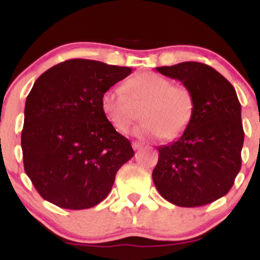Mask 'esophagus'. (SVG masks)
Instances as JSON below:
<instances>
[{"mask_svg":"<svg viewBox=\"0 0 260 260\" xmlns=\"http://www.w3.org/2000/svg\"><path fill=\"white\" fill-rule=\"evenodd\" d=\"M132 147H133L134 150H139V149H142L143 144H142V143H139V142H133Z\"/></svg>","mask_w":260,"mask_h":260,"instance_id":"obj_1","label":"esophagus"}]
</instances>
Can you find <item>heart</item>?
I'll use <instances>...</instances> for the list:
<instances>
[{
    "label": "heart",
    "instance_id": "b5f03b06",
    "mask_svg": "<svg viewBox=\"0 0 260 260\" xmlns=\"http://www.w3.org/2000/svg\"><path fill=\"white\" fill-rule=\"evenodd\" d=\"M124 88L111 86L101 96V110L117 132L127 133L138 118L134 106L142 105L143 122L134 134L145 139L162 136L175 139L183 132L194 115V95L187 86L172 84L165 77L144 72L127 80Z\"/></svg>",
    "mask_w": 260,
    "mask_h": 260
}]
</instances>
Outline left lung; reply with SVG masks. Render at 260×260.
Masks as SVG:
<instances>
[{
  "mask_svg": "<svg viewBox=\"0 0 260 260\" xmlns=\"http://www.w3.org/2000/svg\"><path fill=\"white\" fill-rule=\"evenodd\" d=\"M194 95L192 121L177 140L157 148L153 181L162 198L178 207H201L231 189L241 170L244 132L241 104L231 83L210 66L182 62L156 67Z\"/></svg>",
  "mask_w": 260,
  "mask_h": 260,
  "instance_id": "left-lung-1",
  "label": "left lung"
}]
</instances>
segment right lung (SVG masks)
<instances>
[{
    "label": "right lung",
    "mask_w": 260,
    "mask_h": 260,
    "mask_svg": "<svg viewBox=\"0 0 260 260\" xmlns=\"http://www.w3.org/2000/svg\"><path fill=\"white\" fill-rule=\"evenodd\" d=\"M132 72L92 59H68L44 72L25 100V174L45 201L80 210L106 198L134 151L101 110L106 89Z\"/></svg>",
    "instance_id": "obj_1"
}]
</instances>
